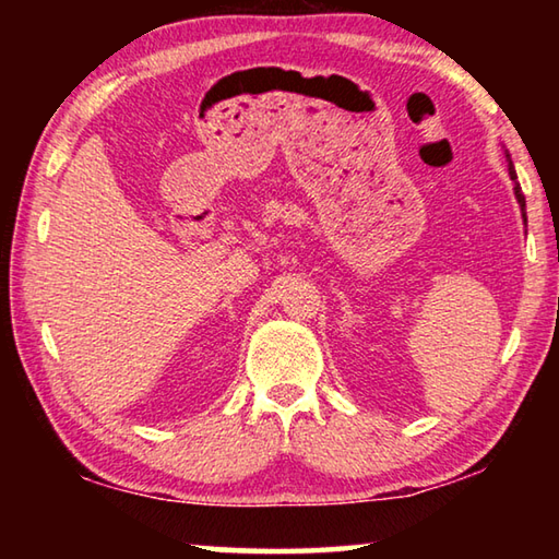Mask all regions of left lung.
I'll list each match as a JSON object with an SVG mask.
<instances>
[{"label":"left lung","instance_id":"left-lung-1","mask_svg":"<svg viewBox=\"0 0 559 559\" xmlns=\"http://www.w3.org/2000/svg\"><path fill=\"white\" fill-rule=\"evenodd\" d=\"M510 159V157H508ZM508 175H510V179H513V189H515V197H518V204H520V210H523V219L527 222V216H525V197H523V192H520V185H518V175H515V167H513V163L508 165Z\"/></svg>","mask_w":559,"mask_h":559}]
</instances>
